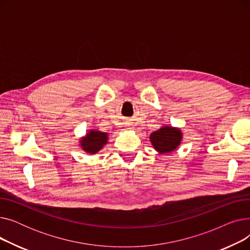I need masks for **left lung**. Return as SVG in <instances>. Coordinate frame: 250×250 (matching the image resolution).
I'll return each instance as SVG.
<instances>
[{"instance_id": "8db88e82", "label": "left lung", "mask_w": 250, "mask_h": 250, "mask_svg": "<svg viewBox=\"0 0 250 250\" xmlns=\"http://www.w3.org/2000/svg\"><path fill=\"white\" fill-rule=\"evenodd\" d=\"M181 139V130L173 126H162L150 135L154 149L160 154H167L176 150L180 145Z\"/></svg>"}]
</instances>
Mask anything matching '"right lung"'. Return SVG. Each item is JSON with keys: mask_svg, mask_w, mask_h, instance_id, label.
<instances>
[{"mask_svg": "<svg viewBox=\"0 0 250 250\" xmlns=\"http://www.w3.org/2000/svg\"><path fill=\"white\" fill-rule=\"evenodd\" d=\"M108 134L102 133L97 129H90L86 136L80 141L82 149L89 154H96L105 144H107Z\"/></svg>", "mask_w": 250, "mask_h": 250, "instance_id": "obj_1", "label": "right lung"}]
</instances>
